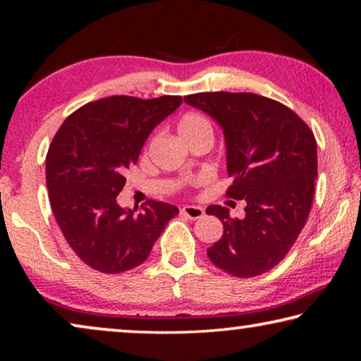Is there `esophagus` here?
Masks as SVG:
<instances>
[{"label": "esophagus", "mask_w": 361, "mask_h": 361, "mask_svg": "<svg viewBox=\"0 0 361 361\" xmlns=\"http://www.w3.org/2000/svg\"><path fill=\"white\" fill-rule=\"evenodd\" d=\"M183 215H186L189 219H200L205 215V210L202 207H197V205H185L181 209Z\"/></svg>", "instance_id": "obj_1"}]
</instances>
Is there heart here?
<instances>
[{
  "instance_id": "heart-1",
  "label": "heart",
  "mask_w": 361,
  "mask_h": 361,
  "mask_svg": "<svg viewBox=\"0 0 361 361\" xmlns=\"http://www.w3.org/2000/svg\"><path fill=\"white\" fill-rule=\"evenodd\" d=\"M204 132H212V126L207 118H204L202 114L197 113H188L183 116L178 122V133L180 137L188 142L189 138H192L199 133Z\"/></svg>"
}]
</instances>
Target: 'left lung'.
Segmentation results:
<instances>
[{"mask_svg": "<svg viewBox=\"0 0 361 361\" xmlns=\"http://www.w3.org/2000/svg\"><path fill=\"white\" fill-rule=\"evenodd\" d=\"M188 105L210 114L224 132L226 195L245 200V218L210 205L223 235L207 248L210 261L239 279L276 267L296 242L312 207L317 142L309 126L283 103L252 92H200Z\"/></svg>", "mask_w": 361, "mask_h": 361, "instance_id": "8db88e82", "label": "left lung"}]
</instances>
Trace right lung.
Masks as SVG:
<instances>
[{
  "instance_id": "right-lung-1",
  "label": "right lung",
  "mask_w": 361,
  "mask_h": 361,
  "mask_svg": "<svg viewBox=\"0 0 361 361\" xmlns=\"http://www.w3.org/2000/svg\"><path fill=\"white\" fill-rule=\"evenodd\" d=\"M183 103L180 95H113L76 109L60 126L46 156V185L57 224L84 264L121 274L148 258L178 209L146 200L142 212L116 197L146 138Z\"/></svg>"
}]
</instances>
